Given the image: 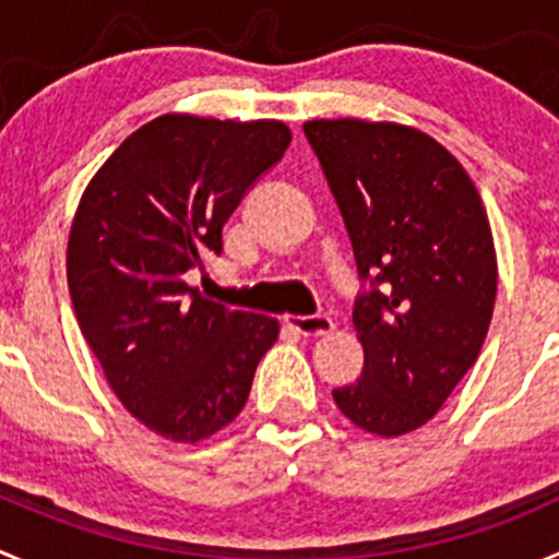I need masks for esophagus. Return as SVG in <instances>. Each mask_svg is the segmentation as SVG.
<instances>
[{
	"label": "esophagus",
	"instance_id": "esophagus-1",
	"mask_svg": "<svg viewBox=\"0 0 559 559\" xmlns=\"http://www.w3.org/2000/svg\"><path fill=\"white\" fill-rule=\"evenodd\" d=\"M286 324L302 335H328L335 328L333 319L324 317V313H313V317H286Z\"/></svg>",
	"mask_w": 559,
	"mask_h": 559
}]
</instances>
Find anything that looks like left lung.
<instances>
[{
	"label": "left lung",
	"instance_id": "obj_1",
	"mask_svg": "<svg viewBox=\"0 0 559 559\" xmlns=\"http://www.w3.org/2000/svg\"><path fill=\"white\" fill-rule=\"evenodd\" d=\"M344 215L360 278L357 382L333 390L357 429L429 424L478 360L497 297L486 207L464 166L424 130L368 119L302 124Z\"/></svg>",
	"mask_w": 559,
	"mask_h": 559
}]
</instances>
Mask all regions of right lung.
Returning a JSON list of instances; mask_svg holds the SVG:
<instances>
[{
    "instance_id": "obj_1",
    "label": "right lung",
    "mask_w": 559,
    "mask_h": 559,
    "mask_svg": "<svg viewBox=\"0 0 559 559\" xmlns=\"http://www.w3.org/2000/svg\"><path fill=\"white\" fill-rule=\"evenodd\" d=\"M289 142L278 119L164 114L81 193L68 237L75 319L108 388L166 440L197 445L229 426L278 338V319L207 300L186 273L224 251V224Z\"/></svg>"
}]
</instances>
